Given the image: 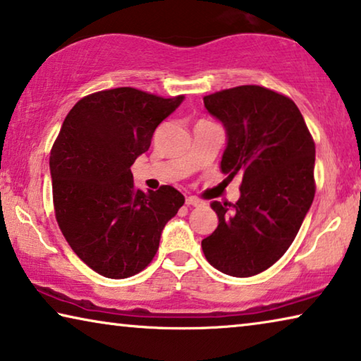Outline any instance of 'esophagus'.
Instances as JSON below:
<instances>
[{
  "label": "esophagus",
  "instance_id": "esophagus-1",
  "mask_svg": "<svg viewBox=\"0 0 361 361\" xmlns=\"http://www.w3.org/2000/svg\"><path fill=\"white\" fill-rule=\"evenodd\" d=\"M185 204L187 207H200V204H202V200H198L197 197H187Z\"/></svg>",
  "mask_w": 361,
  "mask_h": 361
}]
</instances>
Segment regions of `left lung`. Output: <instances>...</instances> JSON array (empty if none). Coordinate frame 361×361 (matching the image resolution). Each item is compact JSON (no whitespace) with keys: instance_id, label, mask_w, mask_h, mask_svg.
<instances>
[{"instance_id":"left-lung-1","label":"left lung","mask_w":361,"mask_h":361,"mask_svg":"<svg viewBox=\"0 0 361 361\" xmlns=\"http://www.w3.org/2000/svg\"><path fill=\"white\" fill-rule=\"evenodd\" d=\"M227 137L221 171L242 177L235 204L213 202L218 227L203 238L209 264L250 277L273 266L295 238L314 198V142L290 98L242 85L203 98Z\"/></svg>"}]
</instances>
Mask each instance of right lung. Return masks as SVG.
<instances>
[{"instance_id": "right-lung-1", "label": "right lung", "mask_w": 361, "mask_h": 361, "mask_svg": "<svg viewBox=\"0 0 361 361\" xmlns=\"http://www.w3.org/2000/svg\"><path fill=\"white\" fill-rule=\"evenodd\" d=\"M182 102L121 87L82 98L66 116L49 157L54 213L72 250L98 274L124 279L147 268L185 202L171 185L138 190L130 173Z\"/></svg>"}]
</instances>
